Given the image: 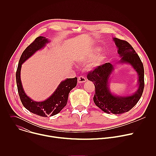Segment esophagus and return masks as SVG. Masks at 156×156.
<instances>
[{
  "label": "esophagus",
  "instance_id": "esophagus-1",
  "mask_svg": "<svg viewBox=\"0 0 156 156\" xmlns=\"http://www.w3.org/2000/svg\"><path fill=\"white\" fill-rule=\"evenodd\" d=\"M86 81V79L85 77L83 76H80L78 77V83L81 84V83H84Z\"/></svg>",
  "mask_w": 156,
  "mask_h": 156
}]
</instances>
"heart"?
<instances>
[{
	"mask_svg": "<svg viewBox=\"0 0 156 156\" xmlns=\"http://www.w3.org/2000/svg\"><path fill=\"white\" fill-rule=\"evenodd\" d=\"M101 51V49L99 48H97L93 50L91 52L87 54L81 55L79 60L83 63H87L90 62H92L96 60L97 64H99L101 62H102L104 59V56L103 55H100L99 56V54Z\"/></svg>",
	"mask_w": 156,
	"mask_h": 156,
	"instance_id": "b5f03b06",
	"label": "heart"
}]
</instances>
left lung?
I'll return each instance as SVG.
<instances>
[{
    "label": "left lung",
    "instance_id": "1",
    "mask_svg": "<svg viewBox=\"0 0 156 156\" xmlns=\"http://www.w3.org/2000/svg\"><path fill=\"white\" fill-rule=\"evenodd\" d=\"M121 59L118 64H129L137 72L138 90L129 96H117L110 91L109 80L115 69V65L106 63L98 66L93 72H89L87 79L94 83L96 93L93 98L95 104L107 114H121L128 112L141 98L144 87L143 64L130 44L123 40L113 38Z\"/></svg>",
    "mask_w": 156,
    "mask_h": 156
}]
</instances>
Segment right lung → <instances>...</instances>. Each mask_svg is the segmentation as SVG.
<instances>
[{
  "instance_id": "right-lung-1",
  "label": "right lung",
  "mask_w": 156,
  "mask_h": 156,
  "mask_svg": "<svg viewBox=\"0 0 156 156\" xmlns=\"http://www.w3.org/2000/svg\"><path fill=\"white\" fill-rule=\"evenodd\" d=\"M49 42L50 41L45 37H37L22 53L16 73L18 92L22 104L30 112L43 117H48L58 114L66 106L70 91L77 84L76 77L66 79L61 81L49 98L41 102L34 101L26 94L20 78L21 65L36 52L43 49Z\"/></svg>"
}]
</instances>
